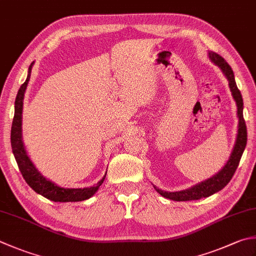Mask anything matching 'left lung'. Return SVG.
<instances>
[{
    "label": "left lung",
    "instance_id": "1",
    "mask_svg": "<svg viewBox=\"0 0 256 256\" xmlns=\"http://www.w3.org/2000/svg\"><path fill=\"white\" fill-rule=\"evenodd\" d=\"M210 58L211 61L216 64L222 70L225 76L228 80V85L230 88H231V92L235 102L238 104V133L236 138V142L234 145V150L231 154V158H230L228 162L226 165L216 175H214L213 178L206 180L202 183H200L195 186L185 190V191H180V192H165L162 190H158L155 188V190L162 195V196L173 200V201H192V200H200L203 198H208L210 195L216 193L226 185L233 175L236 171V168L241 161L242 154L244 152V148L246 146V141H248V131H246V124H245L244 118H243V98L241 92L236 86V83H235L234 80V73L232 71V68L230 66L228 63L225 61V60L215 52H210Z\"/></svg>",
    "mask_w": 256,
    "mask_h": 256
}]
</instances>
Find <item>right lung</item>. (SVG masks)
Listing matches in <instances>:
<instances>
[{
  "mask_svg": "<svg viewBox=\"0 0 256 256\" xmlns=\"http://www.w3.org/2000/svg\"><path fill=\"white\" fill-rule=\"evenodd\" d=\"M31 63L28 68V74L21 88H20L16 98H15V112L14 118L12 122V128H11V145L12 151L14 154V158L16 160L18 166L21 171L23 178L30 186H31L38 194L43 195L54 202H78L84 201L92 196V195L98 191V188L101 186L104 178L96 183L94 186L91 188H60L56 184L48 181L45 178L43 175L38 172V170L34 168L32 162L30 161L26 152L24 150V145L22 142V108H23V98H24V92L25 88L28 86V83L30 81V76H31V70H32Z\"/></svg>",
  "mask_w": 256,
  "mask_h": 256,
  "instance_id": "obj_1",
  "label": "right lung"
}]
</instances>
